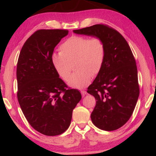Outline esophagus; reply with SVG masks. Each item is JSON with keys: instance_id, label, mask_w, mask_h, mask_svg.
<instances>
[{"instance_id": "obj_1", "label": "esophagus", "mask_w": 156, "mask_h": 156, "mask_svg": "<svg viewBox=\"0 0 156 156\" xmlns=\"http://www.w3.org/2000/svg\"><path fill=\"white\" fill-rule=\"evenodd\" d=\"M80 92H81V94H82V96H84L87 94L86 91H81Z\"/></svg>"}]
</instances>
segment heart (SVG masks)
<instances>
[{
	"mask_svg": "<svg viewBox=\"0 0 156 156\" xmlns=\"http://www.w3.org/2000/svg\"><path fill=\"white\" fill-rule=\"evenodd\" d=\"M59 50V54L52 56L53 67L73 88H83L90 83L92 76L101 70L106 54L105 44L99 37L73 36L60 44ZM73 64L76 72L70 78Z\"/></svg>",
	"mask_w": 156,
	"mask_h": 156,
	"instance_id": "1",
	"label": "heart"
}]
</instances>
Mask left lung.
<instances>
[{
  "instance_id": "1",
  "label": "left lung",
  "mask_w": 156,
  "mask_h": 156,
  "mask_svg": "<svg viewBox=\"0 0 156 156\" xmlns=\"http://www.w3.org/2000/svg\"><path fill=\"white\" fill-rule=\"evenodd\" d=\"M73 32L99 37L105 44L103 66L87 93L96 100L91 114L94 125L102 130H116L131 118L140 94L133 53L125 38L108 25H94Z\"/></svg>"
}]
</instances>
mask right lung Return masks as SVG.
Here are the masks:
<instances>
[{"label": "right lung", "mask_w": 156, "mask_h": 156, "mask_svg": "<svg viewBox=\"0 0 156 156\" xmlns=\"http://www.w3.org/2000/svg\"><path fill=\"white\" fill-rule=\"evenodd\" d=\"M68 32L35 31L23 44L18 60V102L30 125L45 136H58L67 130L82 98L80 91L68 88L59 78L51 62L55 47Z\"/></svg>", "instance_id": "add662e5"}]
</instances>
